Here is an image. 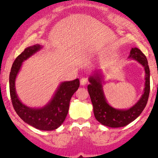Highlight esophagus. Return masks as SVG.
<instances>
[{"mask_svg": "<svg viewBox=\"0 0 158 158\" xmlns=\"http://www.w3.org/2000/svg\"><path fill=\"white\" fill-rule=\"evenodd\" d=\"M87 82H88L87 78H86V77H83V78L81 79V86L86 85Z\"/></svg>", "mask_w": 158, "mask_h": 158, "instance_id": "34e87169", "label": "esophagus"}]
</instances>
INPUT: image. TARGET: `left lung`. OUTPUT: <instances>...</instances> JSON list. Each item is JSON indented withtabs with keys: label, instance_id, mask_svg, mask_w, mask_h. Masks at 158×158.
Instances as JSON below:
<instances>
[{
	"label": "left lung",
	"instance_id": "obj_1",
	"mask_svg": "<svg viewBox=\"0 0 158 158\" xmlns=\"http://www.w3.org/2000/svg\"><path fill=\"white\" fill-rule=\"evenodd\" d=\"M128 58L136 61L143 66L145 73L143 93L139 101L130 108L118 109L109 105L103 90L102 84L105 81L102 71L93 72L88 79L89 84L87 89L92 102L95 118L104 126L113 128L127 126L136 119L146 106L150 93V70L148 60L145 56L136 47L131 49Z\"/></svg>",
	"mask_w": 158,
	"mask_h": 158
}]
</instances>
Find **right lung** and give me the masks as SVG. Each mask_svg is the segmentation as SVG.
<instances>
[{
	"mask_svg": "<svg viewBox=\"0 0 158 158\" xmlns=\"http://www.w3.org/2000/svg\"><path fill=\"white\" fill-rule=\"evenodd\" d=\"M41 45L28 47L18 56L12 65L10 73V93L13 108L23 121L40 130L51 131L62 124L69 109L72 96L80 86L79 79L60 83L52 99L47 104L40 108H31L25 106L19 99L16 91V79L23 62L40 51Z\"/></svg>",
	"mask_w": 158,
	"mask_h": 158,
	"instance_id": "1",
	"label": "right lung"
}]
</instances>
